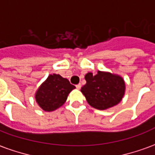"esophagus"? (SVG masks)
I'll return each mask as SVG.
<instances>
[{
	"label": "esophagus",
	"instance_id": "34e87169",
	"mask_svg": "<svg viewBox=\"0 0 155 155\" xmlns=\"http://www.w3.org/2000/svg\"><path fill=\"white\" fill-rule=\"evenodd\" d=\"M75 87H76V89H78V90H80L81 88V84H78L75 85Z\"/></svg>",
	"mask_w": 155,
	"mask_h": 155
}]
</instances>
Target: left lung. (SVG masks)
<instances>
[{"instance_id":"left-lung-1","label":"left lung","mask_w":155,"mask_h":155,"mask_svg":"<svg viewBox=\"0 0 155 155\" xmlns=\"http://www.w3.org/2000/svg\"><path fill=\"white\" fill-rule=\"evenodd\" d=\"M84 79L86 84L81 88L88 104L97 110H106L122 101L125 91V83L120 75L110 72H89Z\"/></svg>"}]
</instances>
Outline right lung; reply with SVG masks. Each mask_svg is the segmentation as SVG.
<instances>
[{
    "label": "right lung",
    "mask_w": 155,
    "mask_h": 155,
    "mask_svg": "<svg viewBox=\"0 0 155 155\" xmlns=\"http://www.w3.org/2000/svg\"><path fill=\"white\" fill-rule=\"evenodd\" d=\"M75 86L60 74H50L35 93V101L45 111H53L63 105Z\"/></svg>",
    "instance_id": "obj_1"
}]
</instances>
